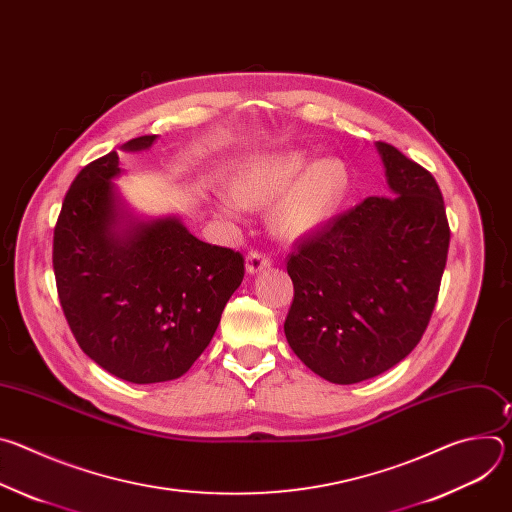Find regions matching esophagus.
<instances>
[{
	"instance_id": "34e87169",
	"label": "esophagus",
	"mask_w": 512,
	"mask_h": 512,
	"mask_svg": "<svg viewBox=\"0 0 512 512\" xmlns=\"http://www.w3.org/2000/svg\"><path fill=\"white\" fill-rule=\"evenodd\" d=\"M271 267V259L259 251H251L247 257H245V269L249 275H255L263 269H269Z\"/></svg>"
}]
</instances>
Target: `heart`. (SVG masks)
<instances>
[{
  "label": "heart",
  "instance_id": "b5f03b06",
  "mask_svg": "<svg viewBox=\"0 0 512 512\" xmlns=\"http://www.w3.org/2000/svg\"><path fill=\"white\" fill-rule=\"evenodd\" d=\"M231 194H214L212 208L231 218L237 206L269 210L271 231L285 241L318 235L344 208L350 172L340 158L312 160L306 152L287 150L251 156L229 178Z\"/></svg>",
  "mask_w": 512,
  "mask_h": 512
}]
</instances>
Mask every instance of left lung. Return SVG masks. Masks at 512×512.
Returning a JSON list of instances; mask_svg holds the SVG:
<instances>
[{
	"label": "left lung",
	"mask_w": 512,
	"mask_h": 512,
	"mask_svg": "<svg viewBox=\"0 0 512 512\" xmlns=\"http://www.w3.org/2000/svg\"><path fill=\"white\" fill-rule=\"evenodd\" d=\"M387 198L371 196L287 261L283 330L310 371L336 385L373 379L421 340L446 269L450 229L433 176L377 141Z\"/></svg>",
	"instance_id": "left-lung-1"
}]
</instances>
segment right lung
Masks as SVG:
<instances>
[{"mask_svg": "<svg viewBox=\"0 0 512 512\" xmlns=\"http://www.w3.org/2000/svg\"><path fill=\"white\" fill-rule=\"evenodd\" d=\"M141 135L121 152L150 150ZM119 154L72 182L54 229V275L66 322L107 373L150 385L188 373L243 281V257L196 239L178 214H137L121 196Z\"/></svg>", "mask_w": 512, "mask_h": 512, "instance_id": "obj_1", "label": "right lung"}]
</instances>
